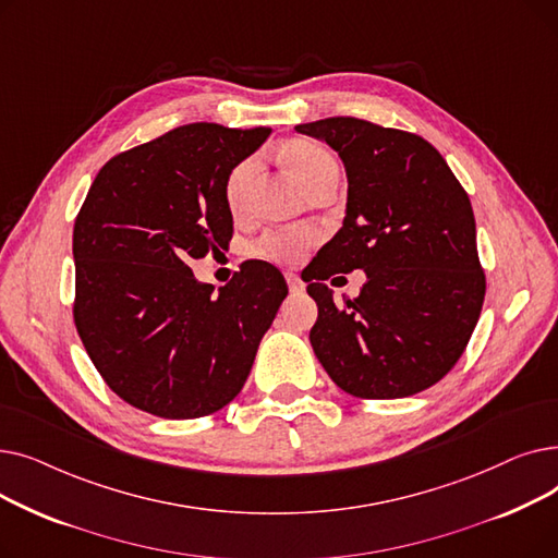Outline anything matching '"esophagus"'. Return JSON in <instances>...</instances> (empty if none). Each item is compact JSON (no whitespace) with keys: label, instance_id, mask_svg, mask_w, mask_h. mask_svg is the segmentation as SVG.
<instances>
[{"label":"esophagus","instance_id":"esophagus-1","mask_svg":"<svg viewBox=\"0 0 558 558\" xmlns=\"http://www.w3.org/2000/svg\"><path fill=\"white\" fill-rule=\"evenodd\" d=\"M284 278H287V284H289L291 294H303V291H305V282L301 280L299 274H287Z\"/></svg>","mask_w":558,"mask_h":558}]
</instances>
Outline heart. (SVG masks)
Wrapping results in <instances>:
<instances>
[{
    "instance_id": "heart-1",
    "label": "heart",
    "mask_w": 558,
    "mask_h": 558,
    "mask_svg": "<svg viewBox=\"0 0 558 558\" xmlns=\"http://www.w3.org/2000/svg\"><path fill=\"white\" fill-rule=\"evenodd\" d=\"M282 160L287 169L294 173V179L305 187H310L320 173H326L330 169H337L335 158L314 142H291L287 149L282 151ZM255 171V160H244L238 167H234L226 181V201L228 208L232 213L240 210L242 196L246 192V185L251 181V175ZM318 234L312 228L299 226V228H284V230H271L267 234H262L259 242L255 244V255L276 262V264H299L307 251L316 244Z\"/></svg>"
}]
</instances>
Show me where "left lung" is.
Masks as SVG:
<instances>
[{"label": "left lung", "instance_id": "8db88e82", "mask_svg": "<svg viewBox=\"0 0 558 558\" xmlns=\"http://www.w3.org/2000/svg\"><path fill=\"white\" fill-rule=\"evenodd\" d=\"M326 142L348 179L345 217L312 259L314 355L350 396L391 400L436 385L461 357L484 303L471 198L418 135L355 117L299 124ZM362 268L367 282L337 308L323 282Z\"/></svg>", "mask_w": 558, "mask_h": 558}]
</instances>
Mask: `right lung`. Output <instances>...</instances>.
<instances>
[{"instance_id": "add662e5", "label": "right lung", "mask_w": 558, "mask_h": 558, "mask_svg": "<svg viewBox=\"0 0 558 558\" xmlns=\"http://www.w3.org/2000/svg\"><path fill=\"white\" fill-rule=\"evenodd\" d=\"M269 135L173 129L108 160L85 196L74 324L106 385L142 412L185 421L234 400L287 296L269 262H244L217 294L187 267L232 238L226 181Z\"/></svg>"}]
</instances>
